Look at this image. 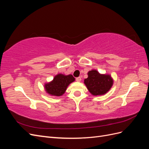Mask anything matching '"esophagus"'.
<instances>
[{"mask_svg": "<svg viewBox=\"0 0 149 149\" xmlns=\"http://www.w3.org/2000/svg\"><path fill=\"white\" fill-rule=\"evenodd\" d=\"M76 81H78V82H80L81 81V77L76 78Z\"/></svg>", "mask_w": 149, "mask_h": 149, "instance_id": "34e87169", "label": "esophagus"}]
</instances>
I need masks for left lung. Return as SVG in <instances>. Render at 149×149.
<instances>
[{
    "mask_svg": "<svg viewBox=\"0 0 149 149\" xmlns=\"http://www.w3.org/2000/svg\"><path fill=\"white\" fill-rule=\"evenodd\" d=\"M88 77L84 83L88 91L94 96H101L106 94L113 84V79L109 74H100L96 70L89 71Z\"/></svg>",
    "mask_w": 149,
    "mask_h": 149,
    "instance_id": "obj_1",
    "label": "left lung"
}]
</instances>
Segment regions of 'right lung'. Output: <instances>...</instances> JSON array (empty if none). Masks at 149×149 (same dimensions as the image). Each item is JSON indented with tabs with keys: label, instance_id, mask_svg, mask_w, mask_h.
<instances>
[{
	"label": "right lung",
	"instance_id": "1",
	"mask_svg": "<svg viewBox=\"0 0 149 149\" xmlns=\"http://www.w3.org/2000/svg\"><path fill=\"white\" fill-rule=\"evenodd\" d=\"M75 81L73 75L58 74L52 81L46 83L44 87L47 93L52 96H60L63 94L68 85Z\"/></svg>",
	"mask_w": 149,
	"mask_h": 149
}]
</instances>
